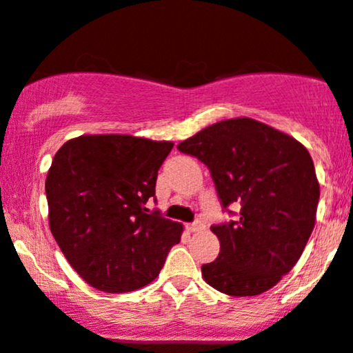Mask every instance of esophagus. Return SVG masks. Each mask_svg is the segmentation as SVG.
I'll list each match as a JSON object with an SVG mask.
<instances>
[{
    "label": "esophagus",
    "instance_id": "34e87169",
    "mask_svg": "<svg viewBox=\"0 0 353 353\" xmlns=\"http://www.w3.org/2000/svg\"><path fill=\"white\" fill-rule=\"evenodd\" d=\"M189 231H192V233H199V231H203L204 228H206V224L203 223V221H194V223L189 224Z\"/></svg>",
    "mask_w": 353,
    "mask_h": 353
}]
</instances>
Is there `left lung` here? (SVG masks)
<instances>
[{
	"instance_id": "left-lung-1",
	"label": "left lung",
	"mask_w": 353,
	"mask_h": 353,
	"mask_svg": "<svg viewBox=\"0 0 353 353\" xmlns=\"http://www.w3.org/2000/svg\"><path fill=\"white\" fill-rule=\"evenodd\" d=\"M211 170L221 204L238 221L214 224L219 254L201 266L208 285L230 296L268 292L303 253L315 226L320 185L303 144L254 119L221 120L177 145Z\"/></svg>"
}]
</instances>
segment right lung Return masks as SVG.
Segmentation results:
<instances>
[{
  "label": "right lung",
  "mask_w": 353,
  "mask_h": 353,
  "mask_svg": "<svg viewBox=\"0 0 353 353\" xmlns=\"http://www.w3.org/2000/svg\"><path fill=\"white\" fill-rule=\"evenodd\" d=\"M174 144L125 134L80 135L58 149L45 183L50 231L72 268L100 292L156 280L183 224L150 212Z\"/></svg>",
  "instance_id": "1"
}]
</instances>
